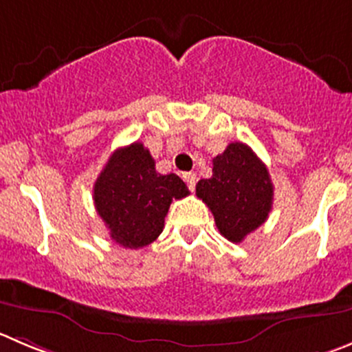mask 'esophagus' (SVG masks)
<instances>
[{"mask_svg":"<svg viewBox=\"0 0 352 352\" xmlns=\"http://www.w3.org/2000/svg\"><path fill=\"white\" fill-rule=\"evenodd\" d=\"M183 179H185L190 190H195V185H197V174L195 173H185L183 174Z\"/></svg>","mask_w":352,"mask_h":352,"instance_id":"1","label":"esophagus"}]
</instances>
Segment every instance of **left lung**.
I'll return each instance as SVG.
<instances>
[{"instance_id": "left-lung-1", "label": "left lung", "mask_w": 352, "mask_h": 352, "mask_svg": "<svg viewBox=\"0 0 352 352\" xmlns=\"http://www.w3.org/2000/svg\"><path fill=\"white\" fill-rule=\"evenodd\" d=\"M197 197L210 209L221 235L240 243L267 219L273 183L252 148L235 142L214 157L212 176L197 183Z\"/></svg>"}]
</instances>
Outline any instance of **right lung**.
Returning <instances> with one entry per match:
<instances>
[{"label": "right lung", "instance_id": "1", "mask_svg": "<svg viewBox=\"0 0 352 352\" xmlns=\"http://www.w3.org/2000/svg\"><path fill=\"white\" fill-rule=\"evenodd\" d=\"M176 174H160L143 143L135 142L110 155L93 188L96 212L122 247L142 249L162 233L173 199L188 195Z\"/></svg>", "mask_w": 352, "mask_h": 352}]
</instances>
